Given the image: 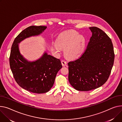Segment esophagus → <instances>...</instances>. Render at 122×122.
<instances>
[{
  "mask_svg": "<svg viewBox=\"0 0 122 122\" xmlns=\"http://www.w3.org/2000/svg\"><path fill=\"white\" fill-rule=\"evenodd\" d=\"M61 63H62V66H63V67L67 66V62L65 61V60H62V61H61Z\"/></svg>",
  "mask_w": 122,
  "mask_h": 122,
  "instance_id": "34e87169",
  "label": "esophagus"
}]
</instances>
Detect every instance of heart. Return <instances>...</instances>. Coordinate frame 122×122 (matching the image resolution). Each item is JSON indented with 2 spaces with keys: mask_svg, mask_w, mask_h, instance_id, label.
<instances>
[{
  "mask_svg": "<svg viewBox=\"0 0 122 122\" xmlns=\"http://www.w3.org/2000/svg\"><path fill=\"white\" fill-rule=\"evenodd\" d=\"M54 50L58 51L59 48L64 49V53L71 59L79 57L83 51L85 39L83 36L73 31L66 32L61 34L55 42Z\"/></svg>",
  "mask_w": 122,
  "mask_h": 122,
  "instance_id": "1",
  "label": "heart"
}]
</instances>
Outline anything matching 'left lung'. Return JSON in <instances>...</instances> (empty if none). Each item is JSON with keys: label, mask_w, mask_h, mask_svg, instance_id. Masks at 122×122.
<instances>
[{"label": "left lung", "mask_w": 122, "mask_h": 122, "mask_svg": "<svg viewBox=\"0 0 122 122\" xmlns=\"http://www.w3.org/2000/svg\"><path fill=\"white\" fill-rule=\"evenodd\" d=\"M92 33L88 46L80 57L68 63V79L76 90L88 91L102 86L107 80L114 61L112 41L97 27H89Z\"/></svg>", "instance_id": "8db88e82"}]
</instances>
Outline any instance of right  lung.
<instances>
[{"label":"right lung","mask_w":122,"mask_h":122,"mask_svg":"<svg viewBox=\"0 0 122 122\" xmlns=\"http://www.w3.org/2000/svg\"><path fill=\"white\" fill-rule=\"evenodd\" d=\"M46 27L31 26L26 28L15 38L11 47L10 66L15 81L23 89L34 93L50 91L57 73L62 67L61 62L46 51L38 59L28 61L20 53L19 44L26 38L41 34Z\"/></svg>","instance_id":"add662e5"}]
</instances>
